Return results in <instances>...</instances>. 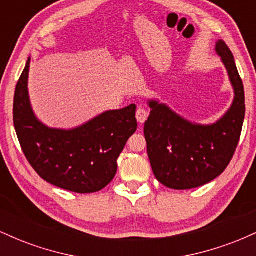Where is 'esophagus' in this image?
Instances as JSON below:
<instances>
[{
  "label": "esophagus",
  "instance_id": "34e87169",
  "mask_svg": "<svg viewBox=\"0 0 256 256\" xmlns=\"http://www.w3.org/2000/svg\"><path fill=\"white\" fill-rule=\"evenodd\" d=\"M148 116H149L148 110H146L144 107H138V110L136 112V118L140 124H143V122L146 120V118H148Z\"/></svg>",
  "mask_w": 256,
  "mask_h": 256
}]
</instances>
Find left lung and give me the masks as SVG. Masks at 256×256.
<instances>
[{
    "instance_id": "1",
    "label": "left lung",
    "mask_w": 256,
    "mask_h": 256,
    "mask_svg": "<svg viewBox=\"0 0 256 256\" xmlns=\"http://www.w3.org/2000/svg\"><path fill=\"white\" fill-rule=\"evenodd\" d=\"M234 98L231 107L210 125L192 122L156 100H149L150 116L144 124L146 152L155 177L170 189L201 186L225 171L242 132L246 116L244 88L234 55L224 40L216 44Z\"/></svg>"
}]
</instances>
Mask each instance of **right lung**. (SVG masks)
Wrapping results in <instances>:
<instances>
[{
    "mask_svg": "<svg viewBox=\"0 0 256 256\" xmlns=\"http://www.w3.org/2000/svg\"><path fill=\"white\" fill-rule=\"evenodd\" d=\"M31 58L14 94V128L26 158L40 178L78 194L96 192L110 183L128 140L137 130L136 104L104 112L71 130L48 128L34 116L28 98Z\"/></svg>",
    "mask_w": 256,
    "mask_h": 256,
    "instance_id": "obj_1",
    "label": "right lung"
}]
</instances>
